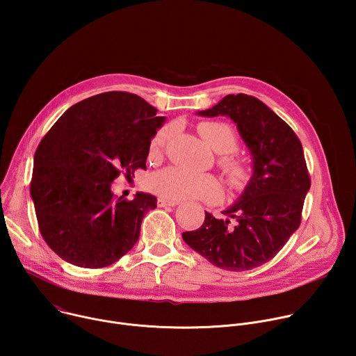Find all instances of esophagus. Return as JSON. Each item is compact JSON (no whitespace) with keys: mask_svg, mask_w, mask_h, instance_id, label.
<instances>
[{"mask_svg":"<svg viewBox=\"0 0 356 356\" xmlns=\"http://www.w3.org/2000/svg\"><path fill=\"white\" fill-rule=\"evenodd\" d=\"M180 204V201H176V200H166V198H159L158 200V206L159 207H175Z\"/></svg>","mask_w":356,"mask_h":356,"instance_id":"esophagus-1","label":"esophagus"}]
</instances>
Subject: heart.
Returning a JSON list of instances; mask_svg holds the SVG:
<instances>
[{
	"label": "heart",
	"instance_id": "1",
	"mask_svg": "<svg viewBox=\"0 0 356 356\" xmlns=\"http://www.w3.org/2000/svg\"><path fill=\"white\" fill-rule=\"evenodd\" d=\"M200 134L204 140L220 154L229 152L235 147L236 136L234 128L222 121L202 122ZM175 132V125L169 124L162 127L152 138L150 149L154 152L161 150L165 143L170 139ZM228 166L235 172L236 163L234 161L227 162ZM149 188L166 200H190L200 198L210 202H217L224 197L222 183L213 175H202L188 172L176 166L165 168L162 170L150 175L147 179Z\"/></svg>",
	"mask_w": 356,
	"mask_h": 356
}]
</instances>
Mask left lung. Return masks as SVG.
<instances>
[{"mask_svg": "<svg viewBox=\"0 0 356 356\" xmlns=\"http://www.w3.org/2000/svg\"><path fill=\"white\" fill-rule=\"evenodd\" d=\"M200 117H228L252 156V176L239 198L183 241L217 268L243 272L269 262L301 221L310 177L301 142L293 129L261 99L228 94Z\"/></svg>", "mask_w": 356, "mask_h": 356, "instance_id": "obj_1", "label": "left lung"}]
</instances>
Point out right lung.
<instances>
[{
	"label": "right lung",
	"instance_id": "1",
	"mask_svg": "<svg viewBox=\"0 0 356 356\" xmlns=\"http://www.w3.org/2000/svg\"><path fill=\"white\" fill-rule=\"evenodd\" d=\"M136 94L108 91L70 107L40 140L33 158L31 197L40 234L66 262L104 268L139 238L156 197L115 198L111 183L146 169L150 140L165 117Z\"/></svg>",
	"mask_w": 356,
	"mask_h": 356
}]
</instances>
